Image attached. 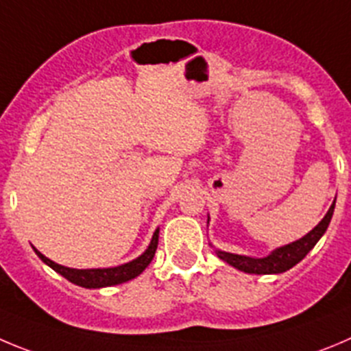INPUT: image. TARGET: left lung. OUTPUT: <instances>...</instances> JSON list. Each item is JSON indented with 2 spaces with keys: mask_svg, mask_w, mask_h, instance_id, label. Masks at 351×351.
I'll return each instance as SVG.
<instances>
[{
  "mask_svg": "<svg viewBox=\"0 0 351 351\" xmlns=\"http://www.w3.org/2000/svg\"><path fill=\"white\" fill-rule=\"evenodd\" d=\"M334 204H336V199H334L332 206L329 208L327 215L324 216L322 221L313 228L312 232L301 237L300 241L291 242V244L284 245L275 250L274 253L268 254L265 258H250V256H241V254H232L225 253V251H218V258L223 261H227L228 265L235 267L237 270L245 271V274H256V275H267V274H282V271L289 270L294 265L300 263L306 254L312 251L313 245L319 242V239L322 237L324 232L329 227V221L332 218L334 213Z\"/></svg>",
  "mask_w": 351,
  "mask_h": 351,
  "instance_id": "8db88e82",
  "label": "left lung"
}]
</instances>
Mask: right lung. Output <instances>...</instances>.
<instances>
[{
	"label": "right lung",
	"instance_id": "obj_1",
	"mask_svg": "<svg viewBox=\"0 0 351 351\" xmlns=\"http://www.w3.org/2000/svg\"><path fill=\"white\" fill-rule=\"evenodd\" d=\"M157 242H159V228L154 232L152 241H150V245L147 247L145 253H143L142 256L136 258V260L121 265V267L91 268V270H77V268L62 267V265L48 260L47 256H43L38 250L34 251L36 254H38V256L48 265V267H51L55 271H58V274H60L62 277H65L69 282L76 284V286H81V287H88V289H95V287L116 286V284L128 282V280L138 277V275L149 267L150 261H152L154 254H156V250H157Z\"/></svg>",
	"mask_w": 351,
	"mask_h": 351
}]
</instances>
